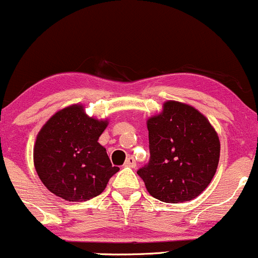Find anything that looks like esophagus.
<instances>
[{
  "instance_id": "obj_1",
  "label": "esophagus",
  "mask_w": 258,
  "mask_h": 258,
  "mask_svg": "<svg viewBox=\"0 0 258 258\" xmlns=\"http://www.w3.org/2000/svg\"><path fill=\"white\" fill-rule=\"evenodd\" d=\"M124 165L128 166V167H135V166H137V161H135L134 157L129 156V157H126L125 163H124Z\"/></svg>"
}]
</instances>
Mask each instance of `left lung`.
Instances as JSON below:
<instances>
[{
	"mask_svg": "<svg viewBox=\"0 0 258 258\" xmlns=\"http://www.w3.org/2000/svg\"><path fill=\"white\" fill-rule=\"evenodd\" d=\"M150 160L138 174L154 198L165 203L195 199L212 182L220 157V141L209 120L189 104L163 103L148 119Z\"/></svg>",
	"mask_w": 258,
	"mask_h": 258,
	"instance_id": "1",
	"label": "left lung"
}]
</instances>
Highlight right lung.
Instances as JSON below:
<instances>
[{"label": "right lung", "mask_w": 258, "mask_h": 258, "mask_svg": "<svg viewBox=\"0 0 258 258\" xmlns=\"http://www.w3.org/2000/svg\"><path fill=\"white\" fill-rule=\"evenodd\" d=\"M108 120L88 117L82 104L55 113L38 133L33 159L43 184L69 202H86L101 195L112 166L106 149L98 143Z\"/></svg>", "instance_id": "1"}]
</instances>
